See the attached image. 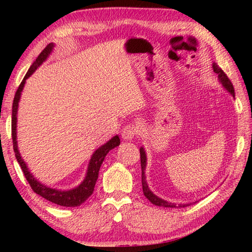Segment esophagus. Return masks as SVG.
<instances>
[{
  "mask_svg": "<svg viewBox=\"0 0 252 252\" xmlns=\"http://www.w3.org/2000/svg\"><path fill=\"white\" fill-rule=\"evenodd\" d=\"M138 132H139V127L136 126H134V125L126 126V127H123V130L121 132L122 139L123 140H132L136 134H138Z\"/></svg>",
  "mask_w": 252,
  "mask_h": 252,
  "instance_id": "34e87169",
  "label": "esophagus"
}]
</instances>
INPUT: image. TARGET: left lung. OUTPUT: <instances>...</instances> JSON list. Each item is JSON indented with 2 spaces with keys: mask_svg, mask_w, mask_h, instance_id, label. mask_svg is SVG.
Returning <instances> with one entry per match:
<instances>
[{
  "mask_svg": "<svg viewBox=\"0 0 252 252\" xmlns=\"http://www.w3.org/2000/svg\"><path fill=\"white\" fill-rule=\"evenodd\" d=\"M212 69L215 71V73L218 74V80L219 82L221 83V85L224 88L225 91H228L230 94H231L234 97V89H233V85L231 83V81L228 79L227 74L224 73V72L220 69L218 65H216V63H213L212 64ZM140 159H141V170H142V176H141V180H142V190H143V194L146 195L147 199L150 201L151 203L155 204V206L158 207H164V208H181V207H187V206H190L191 202L189 203H173V202H170L167 201V200L162 199L160 197H158L157 194H155L150 190V188L148 186V182H147V179H146V168H147V153L146 150H144V148L141 147L140 148Z\"/></svg>",
  "mask_w": 252,
  "mask_h": 252,
  "instance_id": "left-lung-1",
  "label": "left lung"
}]
</instances>
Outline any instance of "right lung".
I'll use <instances>...</instances> for the list:
<instances>
[{
	"mask_svg": "<svg viewBox=\"0 0 252 252\" xmlns=\"http://www.w3.org/2000/svg\"><path fill=\"white\" fill-rule=\"evenodd\" d=\"M54 46V43H50L46 45V48L42 51L35 61L32 63V65L30 66L28 73L25 74L23 81L21 82L18 89V91L15 93L13 106H12V140H13V149L15 152L16 160H18L19 164L21 165V169H22L24 176L27 178V180L30 183V186H31L34 192L41 195L42 198L49 200V201L52 203L58 204V206L78 207L93 193L95 182L97 180V177H99V170L102 162L104 161V158L108 155L110 150L120 146V138H119V135H114L108 142L104 143L103 146L97 148L96 150L92 153L91 159L89 161L88 164L87 173H85L83 181L81 182L78 187L72 188L70 190L54 189V188H50L43 185V183H41L37 179L34 178L31 171L29 170L27 163H25V161L22 159V157H21V153L19 151L18 140H16V138H18V134H16L18 133V131H16V126H18V110L21 94H22L25 82H27V80L35 72L37 67H40L43 64V62L46 61V59H48L50 57V54L52 53Z\"/></svg>",
	"mask_w": 252,
	"mask_h": 252,
	"instance_id": "add662e5",
	"label": "right lung"
}]
</instances>
